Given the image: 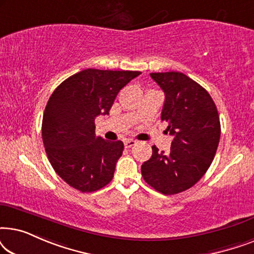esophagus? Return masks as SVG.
Wrapping results in <instances>:
<instances>
[{"instance_id":"34e87169","label":"esophagus","mask_w":254,"mask_h":254,"mask_svg":"<svg viewBox=\"0 0 254 254\" xmlns=\"http://www.w3.org/2000/svg\"><path fill=\"white\" fill-rule=\"evenodd\" d=\"M136 144V141H134V140H126L125 141V148H131V147H134V145Z\"/></svg>"}]
</instances>
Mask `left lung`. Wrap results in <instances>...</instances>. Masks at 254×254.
<instances>
[{
    "label": "left lung",
    "instance_id": "8db88e82",
    "mask_svg": "<svg viewBox=\"0 0 254 254\" xmlns=\"http://www.w3.org/2000/svg\"><path fill=\"white\" fill-rule=\"evenodd\" d=\"M150 76L164 91L161 119L168 123L173 141L169 154L152 145L141 172L152 189L172 195L190 189L207 172L220 142V117L207 90L189 76L179 71Z\"/></svg>",
    "mask_w": 254,
    "mask_h": 254
}]
</instances>
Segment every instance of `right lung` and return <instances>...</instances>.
<instances>
[{
  "label": "right lung",
  "mask_w": 254,
  "mask_h": 254,
  "mask_svg": "<svg viewBox=\"0 0 254 254\" xmlns=\"http://www.w3.org/2000/svg\"><path fill=\"white\" fill-rule=\"evenodd\" d=\"M140 74L89 68L68 77L52 93L41 134L54 171L69 186L90 193L112 180L124 143L97 137L95 119L109 114L120 90Z\"/></svg>",
  "instance_id": "obj_1"
}]
</instances>
